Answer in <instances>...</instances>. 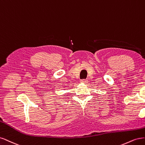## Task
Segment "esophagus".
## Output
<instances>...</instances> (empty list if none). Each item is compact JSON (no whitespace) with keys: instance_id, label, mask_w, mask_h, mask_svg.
<instances>
[{"instance_id":"esophagus-1","label":"esophagus","mask_w":145,"mask_h":145,"mask_svg":"<svg viewBox=\"0 0 145 145\" xmlns=\"http://www.w3.org/2000/svg\"><path fill=\"white\" fill-rule=\"evenodd\" d=\"M81 82H83V83H87V82H88V81L87 80V79H82Z\"/></svg>"}]
</instances>
